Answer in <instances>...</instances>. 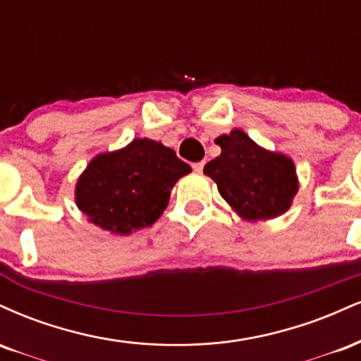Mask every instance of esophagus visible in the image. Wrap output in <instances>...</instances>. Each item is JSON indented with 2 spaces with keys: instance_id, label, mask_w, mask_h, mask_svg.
Here are the masks:
<instances>
[{
  "instance_id": "1",
  "label": "esophagus",
  "mask_w": 361,
  "mask_h": 361,
  "mask_svg": "<svg viewBox=\"0 0 361 361\" xmlns=\"http://www.w3.org/2000/svg\"><path fill=\"white\" fill-rule=\"evenodd\" d=\"M204 165H206L204 160H201V162H194V164H192L194 172H199V173H201V172H202V169H204Z\"/></svg>"
}]
</instances>
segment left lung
Segmentation results:
<instances>
[{
	"label": "left lung",
	"instance_id": "8db88e82",
	"mask_svg": "<svg viewBox=\"0 0 361 361\" xmlns=\"http://www.w3.org/2000/svg\"><path fill=\"white\" fill-rule=\"evenodd\" d=\"M221 155L206 164L204 173L224 201L245 219H269L289 209L298 192L290 159L260 148L241 130L216 138Z\"/></svg>",
	"mask_w": 361,
	"mask_h": 361
}]
</instances>
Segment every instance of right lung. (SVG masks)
Masks as SVG:
<instances>
[{"label":"right lung","mask_w":361,"mask_h":361,"mask_svg":"<svg viewBox=\"0 0 361 361\" xmlns=\"http://www.w3.org/2000/svg\"><path fill=\"white\" fill-rule=\"evenodd\" d=\"M189 172L171 148L137 138L87 165L75 188V202L96 226L128 235L155 223L173 184Z\"/></svg>","instance_id":"obj_1"}]
</instances>
